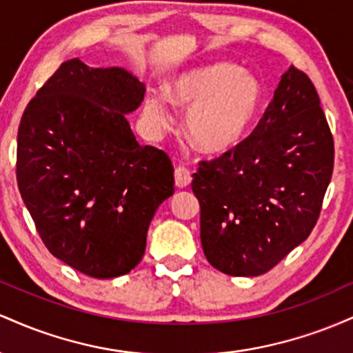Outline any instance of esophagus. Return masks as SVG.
I'll list each match as a JSON object with an SVG mask.
<instances>
[{"mask_svg":"<svg viewBox=\"0 0 353 353\" xmlns=\"http://www.w3.org/2000/svg\"><path fill=\"white\" fill-rule=\"evenodd\" d=\"M174 179H176L177 188L184 189L190 184V181H192V176H190V171L188 168H184V165H179V168H176V172H174Z\"/></svg>","mask_w":353,"mask_h":353,"instance_id":"1","label":"esophagus"}]
</instances>
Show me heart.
<instances>
[{
	"label": "heart",
	"instance_id": "1",
	"mask_svg": "<svg viewBox=\"0 0 353 353\" xmlns=\"http://www.w3.org/2000/svg\"><path fill=\"white\" fill-rule=\"evenodd\" d=\"M169 98L176 106L189 109V139L205 152H222L236 145L252 124L262 101V84L236 64L216 63L177 76L169 86ZM144 114L157 129L172 124L163 94L145 98Z\"/></svg>",
	"mask_w": 353,
	"mask_h": 353
}]
</instances>
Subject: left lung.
Here are the masks:
<instances>
[{
    "label": "left lung",
    "instance_id": "8db88e82",
    "mask_svg": "<svg viewBox=\"0 0 353 353\" xmlns=\"http://www.w3.org/2000/svg\"><path fill=\"white\" fill-rule=\"evenodd\" d=\"M334 152L314 83L290 66L250 136L192 174L209 264L255 277L302 244L322 210Z\"/></svg>",
    "mask_w": 353,
    "mask_h": 353
}]
</instances>
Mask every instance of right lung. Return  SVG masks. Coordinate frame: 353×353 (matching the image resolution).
Wrapping results in <instances>:
<instances>
[{
	"label": "right lung",
	"instance_id": "obj_1",
	"mask_svg": "<svg viewBox=\"0 0 353 353\" xmlns=\"http://www.w3.org/2000/svg\"><path fill=\"white\" fill-rule=\"evenodd\" d=\"M145 86L123 68L66 61L24 109L16 179L48 250L94 279L131 272L154 212L174 192L164 151L139 145L125 114Z\"/></svg>",
	"mask_w": 353,
	"mask_h": 353
}]
</instances>
